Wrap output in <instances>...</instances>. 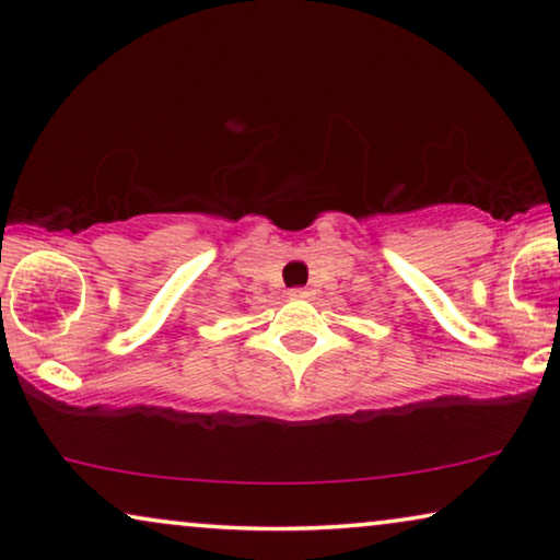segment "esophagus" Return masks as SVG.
I'll return each mask as SVG.
<instances>
[{
  "mask_svg": "<svg viewBox=\"0 0 560 560\" xmlns=\"http://www.w3.org/2000/svg\"><path fill=\"white\" fill-rule=\"evenodd\" d=\"M288 295L293 298V301H303V298H311V290L308 288H293V290H288Z\"/></svg>",
  "mask_w": 560,
  "mask_h": 560,
  "instance_id": "34e87169",
  "label": "esophagus"
}]
</instances>
